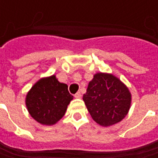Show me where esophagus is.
<instances>
[{
	"mask_svg": "<svg viewBox=\"0 0 158 158\" xmlns=\"http://www.w3.org/2000/svg\"><path fill=\"white\" fill-rule=\"evenodd\" d=\"M81 94H80V93H77V94H75V95H74V97H75V98H76V99H80V98H81Z\"/></svg>",
	"mask_w": 158,
	"mask_h": 158,
	"instance_id": "34e87169",
	"label": "esophagus"
}]
</instances>
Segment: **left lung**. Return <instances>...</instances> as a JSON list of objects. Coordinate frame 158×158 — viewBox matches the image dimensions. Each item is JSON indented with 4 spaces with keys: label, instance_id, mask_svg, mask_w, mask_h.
Here are the masks:
<instances>
[{
    "label": "left lung",
    "instance_id": "obj_1",
    "mask_svg": "<svg viewBox=\"0 0 158 158\" xmlns=\"http://www.w3.org/2000/svg\"><path fill=\"white\" fill-rule=\"evenodd\" d=\"M83 101L94 121L102 127H109L128 114L132 95L128 86L114 74L97 73L88 84Z\"/></svg>",
    "mask_w": 158,
    "mask_h": 158
}]
</instances>
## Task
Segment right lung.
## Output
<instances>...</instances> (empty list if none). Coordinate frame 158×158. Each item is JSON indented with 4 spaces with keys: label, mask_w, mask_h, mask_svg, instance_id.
<instances>
[{
    "label": "right lung",
    "mask_w": 158,
    "mask_h": 158,
    "mask_svg": "<svg viewBox=\"0 0 158 158\" xmlns=\"http://www.w3.org/2000/svg\"><path fill=\"white\" fill-rule=\"evenodd\" d=\"M73 96L68 85L57 80L56 75L42 78L27 93L25 104L35 121L42 125L52 126L62 118Z\"/></svg>",
    "instance_id": "obj_1"
}]
</instances>
